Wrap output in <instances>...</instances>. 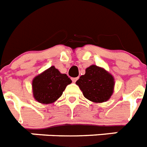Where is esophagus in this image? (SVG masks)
<instances>
[{
	"instance_id": "34e87169",
	"label": "esophagus",
	"mask_w": 147,
	"mask_h": 147,
	"mask_svg": "<svg viewBox=\"0 0 147 147\" xmlns=\"http://www.w3.org/2000/svg\"><path fill=\"white\" fill-rule=\"evenodd\" d=\"M78 78H79V77H77V78H71V81H73V82H76V81H77V80L78 79Z\"/></svg>"
}]
</instances>
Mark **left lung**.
Here are the masks:
<instances>
[{"mask_svg": "<svg viewBox=\"0 0 147 147\" xmlns=\"http://www.w3.org/2000/svg\"><path fill=\"white\" fill-rule=\"evenodd\" d=\"M85 71L76 81L84 96L95 103L108 101L114 89V78L111 74L96 65L87 68Z\"/></svg>", "mask_w": 147, "mask_h": 147, "instance_id": "obj_1", "label": "left lung"}]
</instances>
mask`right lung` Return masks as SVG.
Returning <instances> with one entry per match:
<instances>
[{"instance_id":"right-lung-1","label":"right lung","mask_w":147,"mask_h":147,"mask_svg":"<svg viewBox=\"0 0 147 147\" xmlns=\"http://www.w3.org/2000/svg\"><path fill=\"white\" fill-rule=\"evenodd\" d=\"M71 80L66 74L60 73L55 66H51L33 79L32 88L36 100L42 104H51L61 96Z\"/></svg>"}]
</instances>
